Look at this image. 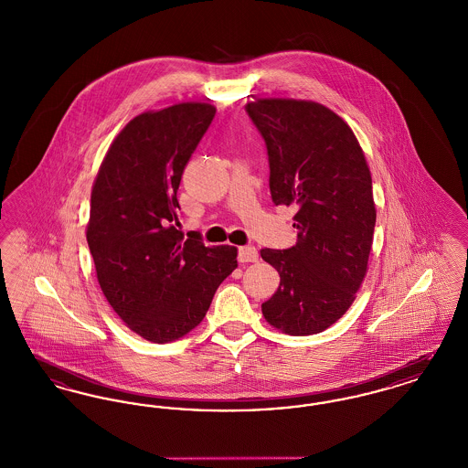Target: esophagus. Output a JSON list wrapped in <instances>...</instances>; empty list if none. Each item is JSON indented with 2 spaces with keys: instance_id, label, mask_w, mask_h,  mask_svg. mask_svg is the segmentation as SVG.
<instances>
[{
  "instance_id": "1",
  "label": "esophagus",
  "mask_w": 468,
  "mask_h": 468,
  "mask_svg": "<svg viewBox=\"0 0 468 468\" xmlns=\"http://www.w3.org/2000/svg\"><path fill=\"white\" fill-rule=\"evenodd\" d=\"M239 261L240 263H254L258 261V250L250 245H244L239 249Z\"/></svg>"
}]
</instances>
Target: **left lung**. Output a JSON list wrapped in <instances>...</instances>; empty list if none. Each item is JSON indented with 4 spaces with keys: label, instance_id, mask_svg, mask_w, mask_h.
<instances>
[{
    "label": "left lung",
    "instance_id": "8db88e82",
    "mask_svg": "<svg viewBox=\"0 0 468 468\" xmlns=\"http://www.w3.org/2000/svg\"><path fill=\"white\" fill-rule=\"evenodd\" d=\"M245 111L267 144L271 200L298 207L296 244L261 249L281 275L261 311L282 334H321L353 305L368 270L378 216L370 168L349 124L321 103L260 98Z\"/></svg>",
    "mask_w": 468,
    "mask_h": 468
}]
</instances>
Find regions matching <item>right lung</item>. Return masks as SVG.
<instances>
[{"label": "right lung", "mask_w": 468, "mask_h": 468, "mask_svg": "<svg viewBox=\"0 0 468 468\" xmlns=\"http://www.w3.org/2000/svg\"><path fill=\"white\" fill-rule=\"evenodd\" d=\"M216 115L187 101L133 117L112 142L90 191L88 244L107 302L142 338L166 344L197 328L237 247H205L177 229L184 168Z\"/></svg>", "instance_id": "1"}]
</instances>
